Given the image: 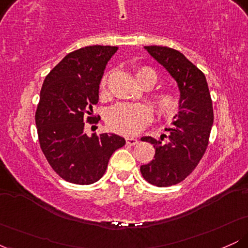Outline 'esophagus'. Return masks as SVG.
<instances>
[{"label": "esophagus", "mask_w": 248, "mask_h": 248, "mask_svg": "<svg viewBox=\"0 0 248 248\" xmlns=\"http://www.w3.org/2000/svg\"><path fill=\"white\" fill-rule=\"evenodd\" d=\"M126 142L127 144H130V146H135V144H138L139 140L135 138H126Z\"/></svg>", "instance_id": "1"}]
</instances>
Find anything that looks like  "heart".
Segmentation results:
<instances>
[{"mask_svg":"<svg viewBox=\"0 0 248 248\" xmlns=\"http://www.w3.org/2000/svg\"><path fill=\"white\" fill-rule=\"evenodd\" d=\"M157 73L150 67H141L136 71V80L140 82L149 81L152 87L157 81ZM106 85V78L102 79L101 87ZM154 106L162 118L170 119L178 112L179 100L173 92H162L154 96ZM152 112L146 105L141 104H119L107 112L106 121L108 127L119 134L135 135L149 124Z\"/></svg>","mask_w":248,"mask_h":248,"instance_id":"1","label":"heart"}]
</instances>
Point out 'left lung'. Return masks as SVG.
Here are the masks:
<instances>
[{
	"label": "left lung",
	"instance_id": "left-lung-1",
	"mask_svg": "<svg viewBox=\"0 0 248 248\" xmlns=\"http://www.w3.org/2000/svg\"><path fill=\"white\" fill-rule=\"evenodd\" d=\"M144 49L177 82L179 107L172 126L166 128L169 135L162 134L158 140L152 136L141 139L154 144L155 156L140 170L153 186H175L193 171L209 144L213 124L211 95L204 73L183 53L157 45Z\"/></svg>",
	"mask_w": 248,
	"mask_h": 248
}]
</instances>
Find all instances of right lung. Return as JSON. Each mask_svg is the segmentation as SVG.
Returning a JSON list of instances; mask_svg holds the SVG:
<instances>
[{
	"label": "right lung",
	"instance_id": "add662e5",
	"mask_svg": "<svg viewBox=\"0 0 248 248\" xmlns=\"http://www.w3.org/2000/svg\"><path fill=\"white\" fill-rule=\"evenodd\" d=\"M118 46L92 45L73 51L46 76L36 110L42 152L52 169L70 183L99 181L108 161L126 141L116 134H85L99 101V85ZM98 122V121H96Z\"/></svg>",
	"mask_w": 248,
	"mask_h": 248
}]
</instances>
